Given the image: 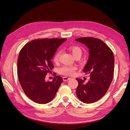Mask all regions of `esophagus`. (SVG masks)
Segmentation results:
<instances>
[{
    "instance_id": "obj_1",
    "label": "esophagus",
    "mask_w": 130,
    "mask_h": 130,
    "mask_svg": "<svg viewBox=\"0 0 130 130\" xmlns=\"http://www.w3.org/2000/svg\"><path fill=\"white\" fill-rule=\"evenodd\" d=\"M69 78L68 77H63V80H69Z\"/></svg>"
}]
</instances>
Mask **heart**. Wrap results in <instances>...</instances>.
<instances>
[{"label": "heart", "mask_w": 130, "mask_h": 130, "mask_svg": "<svg viewBox=\"0 0 130 130\" xmlns=\"http://www.w3.org/2000/svg\"><path fill=\"white\" fill-rule=\"evenodd\" d=\"M62 73L66 75L67 76H70L71 77H74L76 75V72H75V70L73 69L71 67H65L63 71H62Z\"/></svg>", "instance_id": "1"}]
</instances>
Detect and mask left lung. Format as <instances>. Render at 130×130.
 Here are the masks:
<instances>
[{"mask_svg": "<svg viewBox=\"0 0 130 130\" xmlns=\"http://www.w3.org/2000/svg\"><path fill=\"white\" fill-rule=\"evenodd\" d=\"M61 44L58 38L36 39L26 44L19 52V82L26 96L35 103L46 104L52 101L63 83L62 77L55 74L50 79L46 78L54 67L51 59Z\"/></svg>", "mask_w": 130, "mask_h": 130, "instance_id": "1", "label": "left lung"}]
</instances>
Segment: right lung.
I'll return each instance as SVG.
<instances>
[{"mask_svg": "<svg viewBox=\"0 0 130 130\" xmlns=\"http://www.w3.org/2000/svg\"><path fill=\"white\" fill-rule=\"evenodd\" d=\"M88 48L89 57L83 72L87 79H77L78 99L84 103H92L106 94L113 77L114 58L113 53L103 41L93 37H81L75 39Z\"/></svg>", "mask_w": 130, "mask_h": 130, "instance_id": "right-lung-1", "label": "right lung"}]
</instances>
